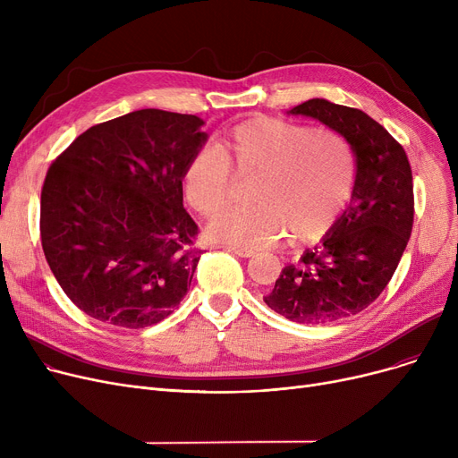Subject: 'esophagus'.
I'll return each instance as SVG.
<instances>
[{
    "label": "esophagus",
    "instance_id": "34e87169",
    "mask_svg": "<svg viewBox=\"0 0 458 458\" xmlns=\"http://www.w3.org/2000/svg\"><path fill=\"white\" fill-rule=\"evenodd\" d=\"M223 249H226V250H230V252H233V254H237V256H242V258H250V256H254V250H252V249H249V247L225 245Z\"/></svg>",
    "mask_w": 458,
    "mask_h": 458
}]
</instances>
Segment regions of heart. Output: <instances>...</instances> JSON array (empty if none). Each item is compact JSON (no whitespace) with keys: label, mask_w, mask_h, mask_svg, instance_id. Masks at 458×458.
<instances>
[{"label":"heart","mask_w":458,"mask_h":458,"mask_svg":"<svg viewBox=\"0 0 458 458\" xmlns=\"http://www.w3.org/2000/svg\"><path fill=\"white\" fill-rule=\"evenodd\" d=\"M233 175L253 180V204L216 216L208 228L211 239L267 247L290 232L293 243H314L349 206L356 163L340 131L254 116L215 148L202 147L189 157L182 174L185 200L204 216L220 213L234 196Z\"/></svg>","instance_id":"1"}]
</instances>
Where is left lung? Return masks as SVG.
<instances>
[{"instance_id": "1", "label": "left lung", "mask_w": 458, "mask_h": 458, "mask_svg": "<svg viewBox=\"0 0 458 458\" xmlns=\"http://www.w3.org/2000/svg\"><path fill=\"white\" fill-rule=\"evenodd\" d=\"M287 113L340 131L356 156L349 208L263 297L285 319L323 325L366 310L392 280L414 225L412 171L401 144L364 111L314 98Z\"/></svg>"}]
</instances>
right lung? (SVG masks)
<instances>
[{
	"mask_svg": "<svg viewBox=\"0 0 458 458\" xmlns=\"http://www.w3.org/2000/svg\"><path fill=\"white\" fill-rule=\"evenodd\" d=\"M195 114L140 109L96 124L47 168L40 242L66 297L96 321L144 328L185 297L202 249L183 209Z\"/></svg>",
	"mask_w": 458,
	"mask_h": 458,
	"instance_id": "1",
	"label": "right lung"
}]
</instances>
